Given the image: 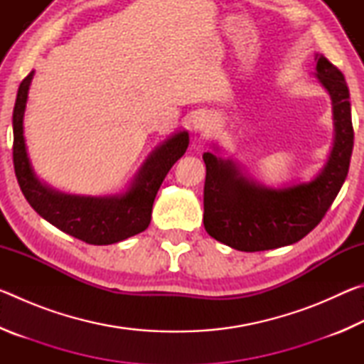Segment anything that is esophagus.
<instances>
[{"mask_svg": "<svg viewBox=\"0 0 364 364\" xmlns=\"http://www.w3.org/2000/svg\"><path fill=\"white\" fill-rule=\"evenodd\" d=\"M194 132H197L200 136H205V134L212 130V120L208 119L207 115H199L193 120Z\"/></svg>", "mask_w": 364, "mask_h": 364, "instance_id": "1", "label": "esophagus"}]
</instances>
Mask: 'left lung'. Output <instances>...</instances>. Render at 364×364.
I'll list each match as a JSON object with an SVG mask.
<instances>
[{
	"label": "left lung",
	"mask_w": 364,
	"mask_h": 364,
	"mask_svg": "<svg viewBox=\"0 0 364 364\" xmlns=\"http://www.w3.org/2000/svg\"><path fill=\"white\" fill-rule=\"evenodd\" d=\"M316 77L329 91L336 139L328 164L315 180L284 189L249 181L231 160L204 152V226L213 239L242 252H260L299 242L324 218L347 178L353 151L348 86L342 72L323 54Z\"/></svg>",
	"instance_id": "1"
}]
</instances>
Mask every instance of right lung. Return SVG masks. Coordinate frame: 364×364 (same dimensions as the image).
Instances as JSON below:
<instances>
[{
    "mask_svg": "<svg viewBox=\"0 0 364 364\" xmlns=\"http://www.w3.org/2000/svg\"><path fill=\"white\" fill-rule=\"evenodd\" d=\"M33 72L22 80L12 114V160L17 183L33 210L49 223L86 244L109 245L144 231L151 223L152 204L157 191L183 157L189 144L188 132H180L151 154L136 180L125 194L112 197L67 196L49 189L38 181L30 167L23 141V110Z\"/></svg>",
    "mask_w": 364,
    "mask_h": 364,
    "instance_id": "add662e5",
    "label": "right lung"
}]
</instances>
